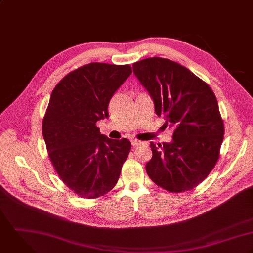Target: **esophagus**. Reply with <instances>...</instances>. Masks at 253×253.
Returning <instances> with one entry per match:
<instances>
[{"instance_id": "34e87169", "label": "esophagus", "mask_w": 253, "mask_h": 253, "mask_svg": "<svg viewBox=\"0 0 253 253\" xmlns=\"http://www.w3.org/2000/svg\"><path fill=\"white\" fill-rule=\"evenodd\" d=\"M141 144H142V142H141V141H138V140H136V139H132V140H131V145H132L133 147L140 146Z\"/></svg>"}]
</instances>
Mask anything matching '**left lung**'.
<instances>
[{
	"instance_id": "left-lung-1",
	"label": "left lung",
	"mask_w": 253,
	"mask_h": 253,
	"mask_svg": "<svg viewBox=\"0 0 253 253\" xmlns=\"http://www.w3.org/2000/svg\"><path fill=\"white\" fill-rule=\"evenodd\" d=\"M133 72L150 94L157 116L173 128L170 143L151 142L149 177L172 193L190 191L215 166L224 124L211 88L185 66L162 57L133 64Z\"/></svg>"
}]
</instances>
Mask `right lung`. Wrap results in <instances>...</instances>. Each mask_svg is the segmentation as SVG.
Returning <instances> with one entry per match:
<instances>
[{"mask_svg": "<svg viewBox=\"0 0 253 253\" xmlns=\"http://www.w3.org/2000/svg\"><path fill=\"white\" fill-rule=\"evenodd\" d=\"M130 65L92 62L67 74L54 87L42 124L51 163L76 195L97 199L117 183L131 143L100 133L108 103L131 75Z\"/></svg>", "mask_w": 253, "mask_h": 253, "instance_id": "add662e5", "label": "right lung"}]
</instances>
